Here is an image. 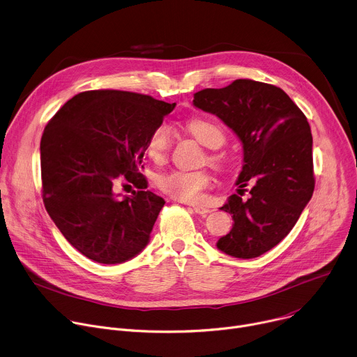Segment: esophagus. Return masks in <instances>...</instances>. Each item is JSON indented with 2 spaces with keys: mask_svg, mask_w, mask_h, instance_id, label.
I'll use <instances>...</instances> for the list:
<instances>
[{
  "mask_svg": "<svg viewBox=\"0 0 357 357\" xmlns=\"http://www.w3.org/2000/svg\"><path fill=\"white\" fill-rule=\"evenodd\" d=\"M193 209V212L195 213H197V215H208V213H211V209L209 208H205V206H193L192 208Z\"/></svg>",
  "mask_w": 357,
  "mask_h": 357,
  "instance_id": "obj_1",
  "label": "esophagus"
}]
</instances>
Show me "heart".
Segmentation results:
<instances>
[{
    "label": "heart",
    "mask_w": 357,
    "mask_h": 357,
    "mask_svg": "<svg viewBox=\"0 0 357 357\" xmlns=\"http://www.w3.org/2000/svg\"><path fill=\"white\" fill-rule=\"evenodd\" d=\"M186 130L192 137L209 149H218L225 144L226 135L219 124L206 119H193L186 124ZM171 148L169 132L165 127H158L151 134L146 144V154L152 162L161 164L167 160ZM209 164L225 168L229 160L222 154H211L208 157ZM212 183V178L206 171H179L174 169L162 174L157 179L158 188L168 196L186 202L196 203L203 197L205 192Z\"/></svg>",
    "instance_id": "heart-1"
}]
</instances>
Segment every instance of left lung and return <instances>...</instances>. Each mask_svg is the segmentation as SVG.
<instances>
[{"instance_id": "obj_1", "label": "left lung", "mask_w": 357, "mask_h": 357, "mask_svg": "<svg viewBox=\"0 0 357 357\" xmlns=\"http://www.w3.org/2000/svg\"><path fill=\"white\" fill-rule=\"evenodd\" d=\"M193 105L216 114L243 142L244 164L220 209L233 229L218 248L237 259H254L275 247L295 226L315 188L312 134L307 117L277 86L237 79L222 89H203ZM250 195L241 199L243 188Z\"/></svg>"}]
</instances>
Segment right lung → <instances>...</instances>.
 <instances>
[{"label": "right lung", "mask_w": 357, "mask_h": 357, "mask_svg": "<svg viewBox=\"0 0 357 357\" xmlns=\"http://www.w3.org/2000/svg\"><path fill=\"white\" fill-rule=\"evenodd\" d=\"M174 107L146 94L89 90L66 101L45 127L43 205L87 259L120 264L148 244L165 200L146 189L144 154L151 134ZM120 181L139 190L121 199L114 192Z\"/></svg>", "instance_id": "1"}]
</instances>
